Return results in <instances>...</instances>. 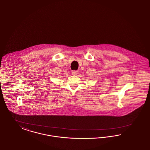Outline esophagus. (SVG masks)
<instances>
[{"instance_id":"esophagus-1","label":"esophagus","mask_w":150,"mask_h":150,"mask_svg":"<svg viewBox=\"0 0 150 150\" xmlns=\"http://www.w3.org/2000/svg\"><path fill=\"white\" fill-rule=\"evenodd\" d=\"M72 73L73 75H77L78 74V72L76 71H73Z\"/></svg>"}]
</instances>
